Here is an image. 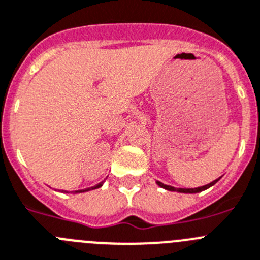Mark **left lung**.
Wrapping results in <instances>:
<instances>
[{
  "label": "left lung",
  "instance_id": "obj_1",
  "mask_svg": "<svg viewBox=\"0 0 260 260\" xmlns=\"http://www.w3.org/2000/svg\"><path fill=\"white\" fill-rule=\"evenodd\" d=\"M220 179V177H219ZM219 179L214 180L212 182H210V184H207V185H203V186H200V188H190V189H184V188H174V186H171V185H166V184H163V182L160 181H156V184H158L160 188L166 189V190H170V191H179V193H200V191H203L206 190V189H209L211 188L212 185H215L217 181H219Z\"/></svg>",
  "mask_w": 260,
  "mask_h": 260
}]
</instances>
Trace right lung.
<instances>
[{"label":"right lung","instance_id":"obj_1","mask_svg":"<svg viewBox=\"0 0 260 260\" xmlns=\"http://www.w3.org/2000/svg\"><path fill=\"white\" fill-rule=\"evenodd\" d=\"M102 186V182H100V184H97L95 186H92V188H86V189H81V190H75V193H84V191H89V190H93V189H97V188H101ZM63 191V190H62ZM66 191V190H64ZM66 193H69V191H66Z\"/></svg>","mask_w":260,"mask_h":260}]
</instances>
